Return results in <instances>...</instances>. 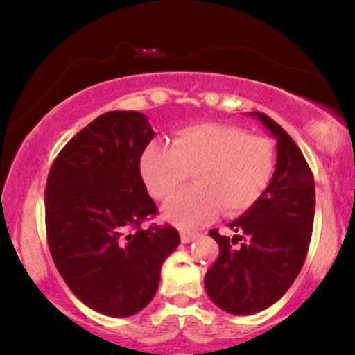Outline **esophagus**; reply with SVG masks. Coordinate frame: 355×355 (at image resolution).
Masks as SVG:
<instances>
[{"mask_svg": "<svg viewBox=\"0 0 355 355\" xmlns=\"http://www.w3.org/2000/svg\"><path fill=\"white\" fill-rule=\"evenodd\" d=\"M198 236V234L196 232H189V231H181V241L182 243H191L193 239H195V237Z\"/></svg>", "mask_w": 355, "mask_h": 355, "instance_id": "34e87169", "label": "esophagus"}]
</instances>
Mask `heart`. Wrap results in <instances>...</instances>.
Wrapping results in <instances>:
<instances>
[{
	"label": "heart",
	"instance_id": "b5f03b06",
	"mask_svg": "<svg viewBox=\"0 0 355 355\" xmlns=\"http://www.w3.org/2000/svg\"><path fill=\"white\" fill-rule=\"evenodd\" d=\"M140 173L152 196L173 195L193 173L195 186L164 205L171 224L189 229L225 215L250 210L275 174V148L268 138L232 124L205 123L179 130L171 145L150 144L141 153Z\"/></svg>",
	"mask_w": 355,
	"mask_h": 355
}]
</instances>
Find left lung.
<instances>
[{
  "mask_svg": "<svg viewBox=\"0 0 355 355\" xmlns=\"http://www.w3.org/2000/svg\"><path fill=\"white\" fill-rule=\"evenodd\" d=\"M251 114L275 137V174L258 203L229 224L237 236L208 232L220 253L205 275V291L231 314L259 313L286 294L304 265L314 220V178L304 155L273 119Z\"/></svg>",
  "mask_w": 355,
  "mask_h": 355,
  "instance_id": "left-lung-1",
  "label": "left lung"
}]
</instances>
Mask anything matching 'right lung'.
I'll return each mask as SVG.
<instances>
[{
	"label": "right lung",
	"mask_w": 355,
	"mask_h": 355,
	"mask_svg": "<svg viewBox=\"0 0 355 355\" xmlns=\"http://www.w3.org/2000/svg\"><path fill=\"white\" fill-rule=\"evenodd\" d=\"M153 137L141 112H105L64 145L47 176L54 265L83 304L107 316H131L152 301L181 241L167 224L141 227L157 215L140 173Z\"/></svg>",
	"instance_id": "add662e5"
}]
</instances>
